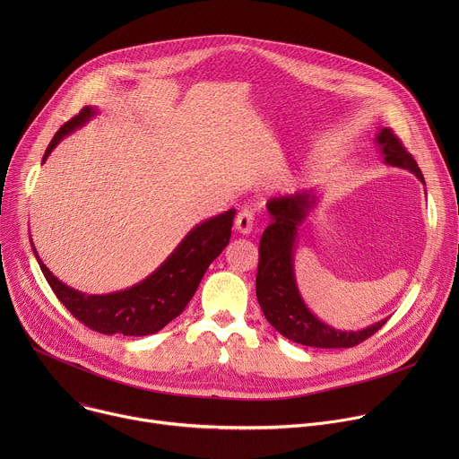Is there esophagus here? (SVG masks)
Segmentation results:
<instances>
[{"mask_svg": "<svg viewBox=\"0 0 459 459\" xmlns=\"http://www.w3.org/2000/svg\"><path fill=\"white\" fill-rule=\"evenodd\" d=\"M234 227L241 234H250L254 229V214L250 209H241L234 220Z\"/></svg>", "mask_w": 459, "mask_h": 459, "instance_id": "34e87169", "label": "esophagus"}]
</instances>
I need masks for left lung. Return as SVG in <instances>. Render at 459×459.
Masks as SVG:
<instances>
[{
	"label": "left lung",
	"instance_id": "left-lung-1",
	"mask_svg": "<svg viewBox=\"0 0 459 459\" xmlns=\"http://www.w3.org/2000/svg\"><path fill=\"white\" fill-rule=\"evenodd\" d=\"M376 143L386 165L416 174L425 185L416 160L390 128H379ZM316 202L317 195L314 190L296 192L267 202L273 221L259 241L255 296L267 321L287 340L307 347L349 349L377 333L386 323V317L361 331H338L317 319L305 305L296 283L294 252L298 229L307 220Z\"/></svg>",
	"mask_w": 459,
	"mask_h": 459
}]
</instances>
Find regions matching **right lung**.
<instances>
[{"mask_svg":"<svg viewBox=\"0 0 459 459\" xmlns=\"http://www.w3.org/2000/svg\"><path fill=\"white\" fill-rule=\"evenodd\" d=\"M96 114L98 110L94 107H85L78 116L65 123L48 143L43 161L65 136L82 128ZM234 214L236 211L230 209L198 223L151 276L130 289L112 294H83L61 283L47 269L36 247L30 245L39 269L57 299L89 329L107 336H147L161 331L185 310L209 265L229 245Z\"/></svg>","mask_w":459,"mask_h":459,"instance_id":"obj_1","label":"right lung"}]
</instances>
